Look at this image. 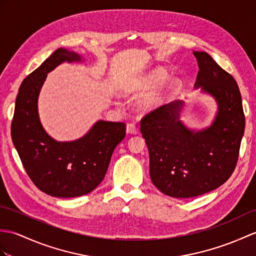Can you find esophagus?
<instances>
[{"label": "esophagus", "mask_w": 256, "mask_h": 256, "mask_svg": "<svg viewBox=\"0 0 256 256\" xmlns=\"http://www.w3.org/2000/svg\"><path fill=\"white\" fill-rule=\"evenodd\" d=\"M126 133H128V134H138V128H136L135 124L128 123L126 126Z\"/></svg>", "instance_id": "esophagus-1"}]
</instances>
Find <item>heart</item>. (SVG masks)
I'll return each mask as SVG.
<instances>
[{
    "mask_svg": "<svg viewBox=\"0 0 256 256\" xmlns=\"http://www.w3.org/2000/svg\"><path fill=\"white\" fill-rule=\"evenodd\" d=\"M168 73L167 70L164 68H157L152 70L150 74H148L144 77L142 80H140L136 84L132 85L128 88V90L130 92H146L150 90L152 88H156L160 86L167 78ZM176 87V80H169L162 89L158 92H152L142 99L140 102V109L144 112H150L155 110L157 106L164 104L166 98L168 97L170 92Z\"/></svg>",
    "mask_w": 256,
    "mask_h": 256,
    "instance_id": "1",
    "label": "heart"
}]
</instances>
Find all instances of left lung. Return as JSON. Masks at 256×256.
<instances>
[{"mask_svg": "<svg viewBox=\"0 0 256 256\" xmlns=\"http://www.w3.org/2000/svg\"><path fill=\"white\" fill-rule=\"evenodd\" d=\"M198 73L194 88L215 99L210 126L188 128L180 120L184 101L160 106L140 121L150 152V179L160 192L176 198L208 193L227 181L236 168L246 128L236 82L204 51H193Z\"/></svg>", "mask_w": 256, "mask_h": 256, "instance_id": "obj_1", "label": "left lung"}]
</instances>
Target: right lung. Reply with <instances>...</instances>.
<instances>
[{"label": "right lung", "instance_id": "1", "mask_svg": "<svg viewBox=\"0 0 256 256\" xmlns=\"http://www.w3.org/2000/svg\"><path fill=\"white\" fill-rule=\"evenodd\" d=\"M78 53L56 50L22 80L12 121V140L27 174L54 198H77L94 191L108 170L111 156L126 138V124L99 120L80 138L58 142L40 122L38 98L48 73L63 62H82Z\"/></svg>", "mask_w": 256, "mask_h": 256}]
</instances>
